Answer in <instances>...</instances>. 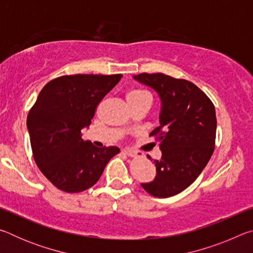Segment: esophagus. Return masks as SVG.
<instances>
[{
  "instance_id": "34e87169",
  "label": "esophagus",
  "mask_w": 253,
  "mask_h": 253,
  "mask_svg": "<svg viewBox=\"0 0 253 253\" xmlns=\"http://www.w3.org/2000/svg\"><path fill=\"white\" fill-rule=\"evenodd\" d=\"M124 153L126 154V155L130 156V157H136V156H142L143 154L139 153V152H136V151H132V149H125Z\"/></svg>"
}]
</instances>
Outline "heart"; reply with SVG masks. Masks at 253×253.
Returning <instances> with one entry per match:
<instances>
[{
    "mask_svg": "<svg viewBox=\"0 0 253 253\" xmlns=\"http://www.w3.org/2000/svg\"><path fill=\"white\" fill-rule=\"evenodd\" d=\"M145 96H148V93L146 91H143V90H132L127 95V98H132V97H145Z\"/></svg>",
    "mask_w": 253,
    "mask_h": 253,
    "instance_id": "1",
    "label": "heart"
}]
</instances>
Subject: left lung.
<instances>
[{
	"label": "left lung",
	"instance_id": "obj_1",
	"mask_svg": "<svg viewBox=\"0 0 253 253\" xmlns=\"http://www.w3.org/2000/svg\"><path fill=\"white\" fill-rule=\"evenodd\" d=\"M134 79L153 88L162 101L160 126L149 134L158 142L162 160L154 161L156 176L142 187L155 198H169L190 186L211 158L215 109L211 99L188 80L160 72H144Z\"/></svg>",
	"mask_w": 253,
	"mask_h": 253
}]
</instances>
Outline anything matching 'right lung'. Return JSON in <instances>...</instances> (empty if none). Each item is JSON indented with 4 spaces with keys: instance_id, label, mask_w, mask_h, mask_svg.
I'll return each instance as SVG.
<instances>
[{
    "instance_id": "right-lung-1",
    "label": "right lung",
    "mask_w": 253,
    "mask_h": 253,
    "mask_svg": "<svg viewBox=\"0 0 253 253\" xmlns=\"http://www.w3.org/2000/svg\"><path fill=\"white\" fill-rule=\"evenodd\" d=\"M123 75H72L49 81L28 115L32 154L53 185L79 193L95 185L116 146L98 148L81 138L96 109Z\"/></svg>"
}]
</instances>
